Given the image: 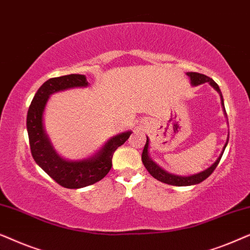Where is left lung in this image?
<instances>
[{
    "mask_svg": "<svg viewBox=\"0 0 250 250\" xmlns=\"http://www.w3.org/2000/svg\"><path fill=\"white\" fill-rule=\"evenodd\" d=\"M187 75L190 77L191 85H192V86H197V85H200V84H204V83H209L210 86H213L214 90L217 91V93L220 94V97H221V104H222V108H223V112H224L225 117H227V111H225V108H224L223 95H222V92L220 90V87H218V85L215 83V82L211 80L210 77H208L204 74L187 73ZM149 142L150 141H149L148 136H146V143L145 149H143V152H142V163L146 168V170H148V172L151 174V176L155 177L156 180L160 181V182L166 183V184H170V186L188 187V186H194V184L203 182L204 180H206L207 177L214 172V169L216 168L218 163H220L222 156H223L224 150L228 146L229 134H228L227 142H225V145L223 146V150H222L221 155L218 156L216 162H215L213 165H210L209 167H208V168L203 170V172L197 173V174H192V175H189V176H181V175H175V174L168 173L167 170L162 168V167H160L158 164H156L155 162H153V160L151 159V157H150V155H149Z\"/></svg>",
    "mask_w": 250,
    "mask_h": 250,
    "instance_id": "obj_1",
    "label": "left lung"
}]
</instances>
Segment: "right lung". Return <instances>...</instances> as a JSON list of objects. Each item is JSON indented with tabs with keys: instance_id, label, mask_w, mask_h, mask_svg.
<instances>
[{
	"instance_id": "right-lung-1",
	"label": "right lung",
	"mask_w": 250,
	"mask_h": 250,
	"mask_svg": "<svg viewBox=\"0 0 250 250\" xmlns=\"http://www.w3.org/2000/svg\"><path fill=\"white\" fill-rule=\"evenodd\" d=\"M85 75L70 74L50 78L34 95L27 112L30 151L37 165L52 177L58 184L67 189H81L104 179L112 166V155L124 145L132 134L131 131L112 136L93 156L80 160H68L56 151L44 127V111L51 95L75 87H86Z\"/></svg>"
}]
</instances>
